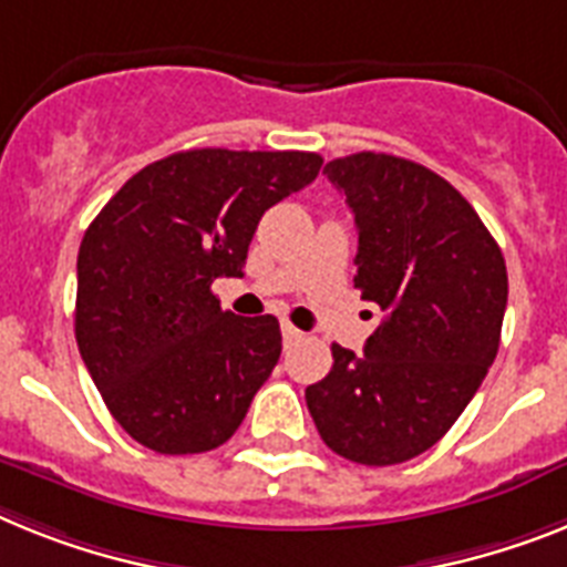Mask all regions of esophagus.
<instances>
[{
	"mask_svg": "<svg viewBox=\"0 0 567 567\" xmlns=\"http://www.w3.org/2000/svg\"><path fill=\"white\" fill-rule=\"evenodd\" d=\"M302 331H299V328H293L291 322H282V340H285V346H291V342H299L302 340Z\"/></svg>",
	"mask_w": 567,
	"mask_h": 567,
	"instance_id": "34e87169",
	"label": "esophagus"
}]
</instances>
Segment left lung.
<instances>
[{"label":"left lung","instance_id":"obj_1","mask_svg":"<svg viewBox=\"0 0 567 567\" xmlns=\"http://www.w3.org/2000/svg\"><path fill=\"white\" fill-rule=\"evenodd\" d=\"M322 173L354 213V288L383 322L363 354L331 346L334 365L306 403L337 455L389 467L437 444L482 386L502 340L507 268L467 198L426 166L357 152Z\"/></svg>","mask_w":567,"mask_h":567}]
</instances>
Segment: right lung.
Wrapping results in <instances>:
<instances>
[{
    "label": "right lung",
    "instance_id": "1",
    "mask_svg": "<svg viewBox=\"0 0 567 567\" xmlns=\"http://www.w3.org/2000/svg\"><path fill=\"white\" fill-rule=\"evenodd\" d=\"M317 152L187 150L144 166L78 256L74 334L103 403L161 455L216 450L282 354L279 320L221 311L268 207L311 184Z\"/></svg>",
    "mask_w": 567,
    "mask_h": 567
}]
</instances>
